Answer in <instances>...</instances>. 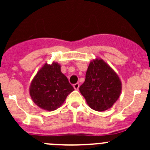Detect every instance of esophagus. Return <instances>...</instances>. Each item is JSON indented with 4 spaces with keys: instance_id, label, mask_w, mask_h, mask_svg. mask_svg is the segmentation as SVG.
<instances>
[{
    "instance_id": "34e87169",
    "label": "esophagus",
    "mask_w": 150,
    "mask_h": 150,
    "mask_svg": "<svg viewBox=\"0 0 150 150\" xmlns=\"http://www.w3.org/2000/svg\"><path fill=\"white\" fill-rule=\"evenodd\" d=\"M79 86H80L79 83H75V84L73 85V87H74V88L75 89V90H78V89L79 88Z\"/></svg>"
}]
</instances>
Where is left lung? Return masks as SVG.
Wrapping results in <instances>:
<instances>
[{"label": "left lung", "instance_id": "8db88e82", "mask_svg": "<svg viewBox=\"0 0 150 150\" xmlns=\"http://www.w3.org/2000/svg\"><path fill=\"white\" fill-rule=\"evenodd\" d=\"M79 90L91 108L102 112L111 108L120 97L122 83L111 67L96 58L89 64Z\"/></svg>", "mask_w": 150, "mask_h": 150}]
</instances>
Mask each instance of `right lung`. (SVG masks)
I'll list each match as a JSON object with an SVG mask.
<instances>
[{
  "mask_svg": "<svg viewBox=\"0 0 150 150\" xmlns=\"http://www.w3.org/2000/svg\"><path fill=\"white\" fill-rule=\"evenodd\" d=\"M73 91L57 62L44 64L33 78L29 88L33 102L46 111H54L61 107Z\"/></svg>",
  "mask_w": 150,
  "mask_h": 150,
  "instance_id": "1",
  "label": "right lung"
}]
</instances>
